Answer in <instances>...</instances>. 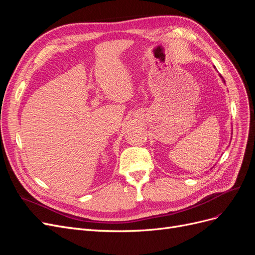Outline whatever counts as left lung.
<instances>
[{"instance_id": "1", "label": "left lung", "mask_w": 255, "mask_h": 255, "mask_svg": "<svg viewBox=\"0 0 255 255\" xmlns=\"http://www.w3.org/2000/svg\"><path fill=\"white\" fill-rule=\"evenodd\" d=\"M220 78H221V79H222V81H223V83H226V82H225V80H223V78H222V76H221V74H220Z\"/></svg>"}]
</instances>
